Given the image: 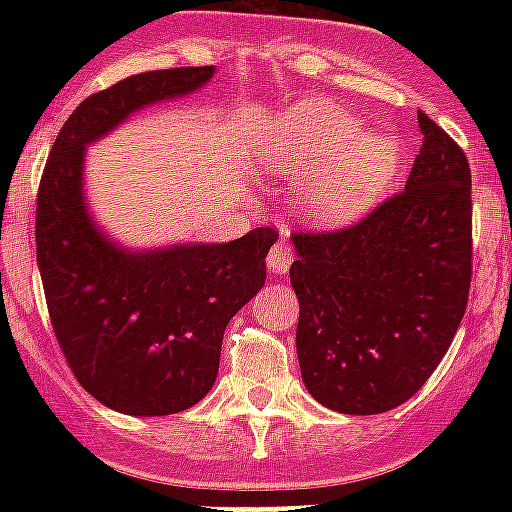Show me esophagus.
Wrapping results in <instances>:
<instances>
[{
  "instance_id": "34e87169",
  "label": "esophagus",
  "mask_w": 512,
  "mask_h": 512,
  "mask_svg": "<svg viewBox=\"0 0 512 512\" xmlns=\"http://www.w3.org/2000/svg\"><path fill=\"white\" fill-rule=\"evenodd\" d=\"M292 255H295V249H292V244L281 236V239L271 247V252H268V268L276 273H287V268L292 265Z\"/></svg>"
}]
</instances>
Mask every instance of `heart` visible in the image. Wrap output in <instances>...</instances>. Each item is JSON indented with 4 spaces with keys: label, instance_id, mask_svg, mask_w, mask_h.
<instances>
[{
    "label": "heart",
    "instance_id": "b5f03b06",
    "mask_svg": "<svg viewBox=\"0 0 512 512\" xmlns=\"http://www.w3.org/2000/svg\"><path fill=\"white\" fill-rule=\"evenodd\" d=\"M265 164L303 180L300 207L316 223H340L369 204L396 170V148L364 135L356 116L327 100L300 103L263 132Z\"/></svg>",
    "mask_w": 512,
    "mask_h": 512
}]
</instances>
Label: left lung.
<instances>
[{
	"label": "left lung",
	"instance_id": "left-lung-1",
	"mask_svg": "<svg viewBox=\"0 0 512 512\" xmlns=\"http://www.w3.org/2000/svg\"><path fill=\"white\" fill-rule=\"evenodd\" d=\"M406 188L358 223L295 231L305 388L342 414H380L436 372L468 308L473 199L468 156L428 114Z\"/></svg>",
	"mask_w": 512,
	"mask_h": 512
}]
</instances>
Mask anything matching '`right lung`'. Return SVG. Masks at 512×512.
I'll return each instance as SVG.
<instances>
[{
	"instance_id": "add662e5",
	"label": "right lung",
	"mask_w": 512,
	"mask_h": 512,
	"mask_svg": "<svg viewBox=\"0 0 512 512\" xmlns=\"http://www.w3.org/2000/svg\"><path fill=\"white\" fill-rule=\"evenodd\" d=\"M209 79L212 66L164 68L84 98L60 127L36 193V263L55 340L90 396L135 417L185 412L207 396L225 327L265 284V255L279 231L124 252L84 209V146L132 111Z\"/></svg>"
}]
</instances>
